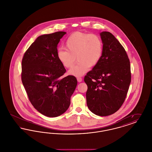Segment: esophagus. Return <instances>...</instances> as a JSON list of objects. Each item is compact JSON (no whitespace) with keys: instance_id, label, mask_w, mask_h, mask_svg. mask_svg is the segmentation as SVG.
Returning <instances> with one entry per match:
<instances>
[{"instance_id":"esophagus-1","label":"esophagus","mask_w":152,"mask_h":152,"mask_svg":"<svg viewBox=\"0 0 152 152\" xmlns=\"http://www.w3.org/2000/svg\"><path fill=\"white\" fill-rule=\"evenodd\" d=\"M77 81H78V82H81V81H82V78H81V77H77Z\"/></svg>"}]
</instances>
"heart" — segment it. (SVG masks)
Listing matches in <instances>:
<instances>
[{"label":"heart","mask_w":152,"mask_h":152,"mask_svg":"<svg viewBox=\"0 0 152 152\" xmlns=\"http://www.w3.org/2000/svg\"><path fill=\"white\" fill-rule=\"evenodd\" d=\"M66 50L59 49L57 58L61 64L66 68H72L68 73L76 77L81 76L90 67L98 64L103 54L104 44L101 37L95 34L76 32L69 36L66 42Z\"/></svg>","instance_id":"heart-1"}]
</instances>
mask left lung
I'll list each match as a JSON object with an SVG mask.
<instances>
[{
    "instance_id": "8db88e82",
    "label": "left lung",
    "mask_w": 152,
    "mask_h": 152,
    "mask_svg": "<svg viewBox=\"0 0 152 152\" xmlns=\"http://www.w3.org/2000/svg\"><path fill=\"white\" fill-rule=\"evenodd\" d=\"M104 44L98 64L87 73L86 99L89 110L97 116L113 114L123 105L131 81L130 61L123 45L109 32L100 34Z\"/></svg>"
}]
</instances>
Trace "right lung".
Here are the masks:
<instances>
[{
  "label": "right lung",
  "mask_w": 152,
  "mask_h": 152,
  "mask_svg": "<svg viewBox=\"0 0 152 152\" xmlns=\"http://www.w3.org/2000/svg\"><path fill=\"white\" fill-rule=\"evenodd\" d=\"M65 34L59 31L39 36L22 60V83L29 101L50 117L60 116L68 109L77 84L73 76L62 77L66 69L57 58L58 43Z\"/></svg>",
  "instance_id": "obj_1"
}]
</instances>
